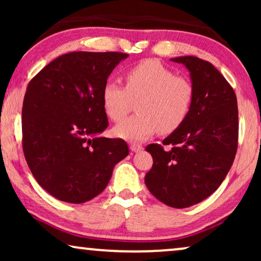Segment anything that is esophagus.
I'll use <instances>...</instances> for the list:
<instances>
[{
  "label": "esophagus",
  "mask_w": 261,
  "mask_h": 261,
  "mask_svg": "<svg viewBox=\"0 0 261 261\" xmlns=\"http://www.w3.org/2000/svg\"><path fill=\"white\" fill-rule=\"evenodd\" d=\"M130 149L133 152H140V151H142V149H144V146L138 145V144H132L130 145Z\"/></svg>",
  "instance_id": "1"
}]
</instances>
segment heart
Returning <instances> with one entry per match:
<instances>
[{
  "label": "heart",
  "instance_id": "heart-1",
  "mask_svg": "<svg viewBox=\"0 0 261 261\" xmlns=\"http://www.w3.org/2000/svg\"><path fill=\"white\" fill-rule=\"evenodd\" d=\"M126 88L108 81L102 88V105L114 122L129 113L132 101H137V115L114 128L116 137L142 141L158 132L167 135L177 130L190 113L195 88L189 78L174 73L155 59H145L124 72Z\"/></svg>",
  "mask_w": 261,
  "mask_h": 261
}]
</instances>
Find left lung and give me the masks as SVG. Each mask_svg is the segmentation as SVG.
Returning <instances> with one entry per match:
<instances>
[{
  "mask_svg": "<svg viewBox=\"0 0 261 261\" xmlns=\"http://www.w3.org/2000/svg\"><path fill=\"white\" fill-rule=\"evenodd\" d=\"M190 71L195 98L184 123L146 151L153 158L145 183L151 194L172 208H188L217 190L238 149L239 112L234 89L219 70L194 56L173 58Z\"/></svg>",
  "mask_w": 261,
  "mask_h": 261,
  "instance_id": "8db88e82",
  "label": "left lung"
}]
</instances>
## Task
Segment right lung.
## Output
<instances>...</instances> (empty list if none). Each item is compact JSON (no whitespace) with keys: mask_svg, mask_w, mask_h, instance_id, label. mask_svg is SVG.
I'll return each instance as SVG.
<instances>
[{"mask_svg":"<svg viewBox=\"0 0 261 261\" xmlns=\"http://www.w3.org/2000/svg\"><path fill=\"white\" fill-rule=\"evenodd\" d=\"M128 55L70 52L28 83L22 106V148L40 187L63 202L101 194L114 166L129 153L122 139L98 137L108 127L101 92Z\"/></svg>","mask_w":261,"mask_h":261,"instance_id":"add662e5","label":"right lung"}]
</instances>
